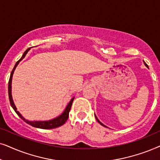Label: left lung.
<instances>
[{
    "label": "left lung",
    "mask_w": 160,
    "mask_h": 160,
    "mask_svg": "<svg viewBox=\"0 0 160 160\" xmlns=\"http://www.w3.org/2000/svg\"><path fill=\"white\" fill-rule=\"evenodd\" d=\"M143 62H144V61H143ZM144 64H145V65H146V67H148V65H147V64H146V63H145V62H144ZM95 118H96V119H97V121H98V122H99V123H100V124H101V125H102V126H103V127H106V126H105V125H104V124H103V123H101V122H100V121H99V119H98V118H97V116H95Z\"/></svg>",
    "instance_id": "8db88e82"
}]
</instances>
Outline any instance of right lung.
Listing matches in <instances>:
<instances>
[{"label": "right lung", "mask_w": 160, "mask_h": 160, "mask_svg": "<svg viewBox=\"0 0 160 160\" xmlns=\"http://www.w3.org/2000/svg\"><path fill=\"white\" fill-rule=\"evenodd\" d=\"M30 50H31V48H28L27 50L25 51V52L23 53L22 56L21 57V58L18 61V62L16 63V64H15V66H14V69H12V73H11L9 80H8V97H9V101H10L11 106H12V108H13L14 111L16 112V113L18 115L20 118H22V120L25 121V122H26L27 123H28V124H30L31 126L33 127H37V128H40V129H54V128H56V127L62 126L63 124H64L66 121H67L68 117H69V111H70V110H71L72 102H73V101H74V97L72 98L71 100H70V102H69V104H68V105H67V107H66L64 111H63L62 113L60 115V116L56 117V118H55L53 119H51V120H49V121H28V120H27V119H25L24 117H23L22 115L20 113V112L17 110V108H16L15 105H14V102L13 101V99H12V77H13V74H14V70H15L16 67H18L19 63H20V61L25 58V55H26L28 52Z\"/></svg>", "instance_id": "add662e5"}]
</instances>
